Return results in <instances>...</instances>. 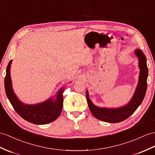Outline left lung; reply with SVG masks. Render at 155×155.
<instances>
[{
    "label": "left lung",
    "instance_id": "left-lung-1",
    "mask_svg": "<svg viewBox=\"0 0 155 155\" xmlns=\"http://www.w3.org/2000/svg\"><path fill=\"white\" fill-rule=\"evenodd\" d=\"M135 54L139 60V66L140 68L139 80L134 95L131 101L125 107L119 108H103L95 106L90 101L88 92L87 91V101L89 108L92 114L96 118L102 121L109 123H118L122 122L133 114L137 110L144 99L147 87V76H148V68L147 66L146 56L143 52L137 49Z\"/></svg>",
    "mask_w": 155,
    "mask_h": 155
}]
</instances>
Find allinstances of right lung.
Segmentation results:
<instances>
[{"label":"right lung","instance_id":"obj_1","mask_svg":"<svg viewBox=\"0 0 155 155\" xmlns=\"http://www.w3.org/2000/svg\"><path fill=\"white\" fill-rule=\"evenodd\" d=\"M11 63L12 60L9 62L6 68L5 87L7 97L15 111L22 118L32 124L42 125L54 121L60 116L62 110L63 89H60L55 101L50 99L44 103L37 104L28 105L23 104L18 99L12 87V81L10 74Z\"/></svg>","mask_w":155,"mask_h":155}]
</instances>
